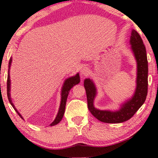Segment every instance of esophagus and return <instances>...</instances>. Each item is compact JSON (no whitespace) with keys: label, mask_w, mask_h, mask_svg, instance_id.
<instances>
[{"label":"esophagus","mask_w":158,"mask_h":158,"mask_svg":"<svg viewBox=\"0 0 158 158\" xmlns=\"http://www.w3.org/2000/svg\"><path fill=\"white\" fill-rule=\"evenodd\" d=\"M88 73H89V70H88V68L87 67H83V68L81 69V75L82 76H87V75H88Z\"/></svg>","instance_id":"34e87169"}]
</instances>
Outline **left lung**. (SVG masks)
Instances as JSON below:
<instances>
[{
    "mask_svg": "<svg viewBox=\"0 0 158 158\" xmlns=\"http://www.w3.org/2000/svg\"><path fill=\"white\" fill-rule=\"evenodd\" d=\"M130 43L137 62V85L135 93L120 110L115 111L100 110L95 108L93 102L97 93L95 85L90 79L84 81V87L86 91L88 107L95 118L101 122L106 123H120L128 120L135 115L138 109L145 102L148 94V64L145 45L139 33L132 30Z\"/></svg>",
    "mask_w": 158,
    "mask_h": 158,
    "instance_id": "1",
    "label": "left lung"
}]
</instances>
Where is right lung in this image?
Wrapping results in <instances>:
<instances>
[{"instance_id": "1", "label": "right lung", "mask_w": 158, "mask_h": 158, "mask_svg": "<svg viewBox=\"0 0 158 158\" xmlns=\"http://www.w3.org/2000/svg\"><path fill=\"white\" fill-rule=\"evenodd\" d=\"M11 63H12V58L10 59L9 60V65H8V79H7V95H8V98L9 102L11 106H13V108L15 109V110L16 111V113L18 114V115L20 116L22 119H23L22 117V115L18 113V111L15 108L14 105L13 104L12 100H11L10 98V67L11 65ZM80 83V75L79 73H77L75 76L70 77L69 78L66 79L65 82H64L63 86L62 88V90H61V101H60V107H59V110L58 113L57 114L56 118L55 119L53 122H52L51 125V126H53V125H56L59 123L62 120V118L63 117L64 113H65V105H66V101H67V98H68V95L69 94V92L73 87L75 85L78 84Z\"/></svg>"}]
</instances>
